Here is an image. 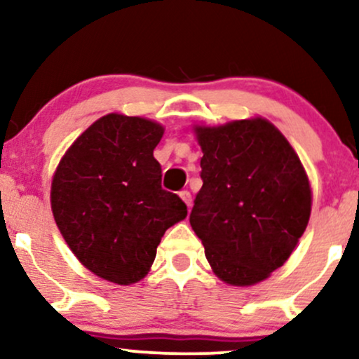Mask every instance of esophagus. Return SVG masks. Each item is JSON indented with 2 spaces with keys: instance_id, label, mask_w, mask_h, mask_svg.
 Returning a JSON list of instances; mask_svg holds the SVG:
<instances>
[{
  "instance_id": "esophagus-1",
  "label": "esophagus",
  "mask_w": 359,
  "mask_h": 359,
  "mask_svg": "<svg viewBox=\"0 0 359 359\" xmlns=\"http://www.w3.org/2000/svg\"><path fill=\"white\" fill-rule=\"evenodd\" d=\"M179 196H180V199H182L184 203L187 204V208H191V205H192V196H191V192H189V191H180Z\"/></svg>"
}]
</instances>
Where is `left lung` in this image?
<instances>
[{
    "instance_id": "1",
    "label": "left lung",
    "mask_w": 359,
    "mask_h": 359,
    "mask_svg": "<svg viewBox=\"0 0 359 359\" xmlns=\"http://www.w3.org/2000/svg\"><path fill=\"white\" fill-rule=\"evenodd\" d=\"M203 148L191 226L214 273L229 285L262 282L297 246L311 185L287 138L263 118L196 126Z\"/></svg>"
}]
</instances>
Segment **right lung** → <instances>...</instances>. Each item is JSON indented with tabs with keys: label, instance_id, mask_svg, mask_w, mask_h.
I'll return each mask as SVG.
<instances>
[{
	"label": "right lung",
	"instance_id": "obj_1",
	"mask_svg": "<svg viewBox=\"0 0 359 359\" xmlns=\"http://www.w3.org/2000/svg\"><path fill=\"white\" fill-rule=\"evenodd\" d=\"M163 126L111 113L93 123L62 156L52 180V212L77 259L118 285L142 280L156 246L187 205L162 189L154 156Z\"/></svg>",
	"mask_w": 359,
	"mask_h": 359
}]
</instances>
